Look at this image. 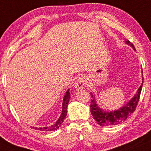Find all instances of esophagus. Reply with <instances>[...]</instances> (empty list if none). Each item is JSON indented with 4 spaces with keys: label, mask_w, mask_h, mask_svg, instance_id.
I'll return each instance as SVG.
<instances>
[{
    "label": "esophagus",
    "mask_w": 151,
    "mask_h": 151,
    "mask_svg": "<svg viewBox=\"0 0 151 151\" xmlns=\"http://www.w3.org/2000/svg\"><path fill=\"white\" fill-rule=\"evenodd\" d=\"M87 85L86 78H85V76H81L80 77H78L77 79L76 80L75 83V87L76 90H82L84 88H86Z\"/></svg>",
    "instance_id": "esophagus-1"
}]
</instances>
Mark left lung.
I'll return each mask as SVG.
<instances>
[{
    "label": "left lung",
    "mask_w": 151,
    "mask_h": 151,
    "mask_svg": "<svg viewBox=\"0 0 151 151\" xmlns=\"http://www.w3.org/2000/svg\"><path fill=\"white\" fill-rule=\"evenodd\" d=\"M126 42L129 45H131L133 48V49L135 50L134 46L133 45L131 42L129 40L126 41ZM144 80V78H143ZM142 86L139 87V88L137 90V94L135 95L134 97L126 105L120 108V109L116 110L115 111L111 112H105L103 111L99 106L97 105L96 103V100L94 96V94L92 92L90 93L91 95V103H90V110L92 115L95 120L96 121L98 124L100 126L105 127V126H112V125H116L122 122L126 119L129 117L131 114H132L135 111L136 107L138 104L140 94L142 88Z\"/></svg>",
    "instance_id": "1"
}]
</instances>
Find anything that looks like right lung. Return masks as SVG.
I'll return each instance as SVG.
<instances>
[{"instance_id": "obj_1", "label": "right lung", "mask_w": 151, "mask_h": 151, "mask_svg": "<svg viewBox=\"0 0 151 151\" xmlns=\"http://www.w3.org/2000/svg\"><path fill=\"white\" fill-rule=\"evenodd\" d=\"M70 99V94L69 91L68 90V92L65 94L64 98H63V109H62V113L60 117H59V120L55 122V124L53 125H51L50 127H42V128H37V127H33V129H37V130H40L42 131H55L57 129H58L59 127L61 126V123L63 122V120H64L65 116L67 114V107H68V104L69 100Z\"/></svg>"}]
</instances>
